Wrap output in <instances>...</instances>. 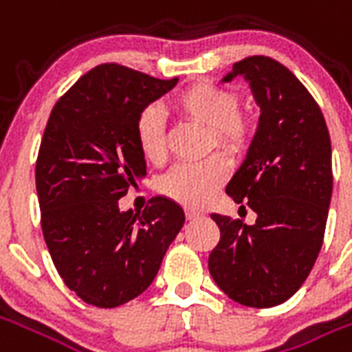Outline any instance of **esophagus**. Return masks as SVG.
Listing matches in <instances>:
<instances>
[{
  "mask_svg": "<svg viewBox=\"0 0 352 352\" xmlns=\"http://www.w3.org/2000/svg\"><path fill=\"white\" fill-rule=\"evenodd\" d=\"M184 214H186L188 221H196V219H199V211H194V209H186Z\"/></svg>",
  "mask_w": 352,
  "mask_h": 352,
  "instance_id": "esophagus-1",
  "label": "esophagus"
}]
</instances>
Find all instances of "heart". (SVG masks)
<instances>
[{
    "mask_svg": "<svg viewBox=\"0 0 352 352\" xmlns=\"http://www.w3.org/2000/svg\"><path fill=\"white\" fill-rule=\"evenodd\" d=\"M171 105L186 120L209 128V146L222 153H245L251 145L252 124L239 109L232 90L213 82H194L177 94ZM135 141L145 160L162 164L168 156V135L160 111L145 107L135 118ZM230 164L222 154L196 164H181L162 177L160 192L186 207H204L226 183Z\"/></svg>",
    "mask_w": 352,
    "mask_h": 352,
    "instance_id": "b5f03b06",
    "label": "heart"
}]
</instances>
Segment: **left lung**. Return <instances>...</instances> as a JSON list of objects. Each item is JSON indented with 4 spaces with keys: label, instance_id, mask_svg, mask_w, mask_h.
Segmentation results:
<instances>
[{
    "label": "left lung",
    "instance_id": "obj_1",
    "mask_svg": "<svg viewBox=\"0 0 352 352\" xmlns=\"http://www.w3.org/2000/svg\"><path fill=\"white\" fill-rule=\"evenodd\" d=\"M237 75L249 80L262 113L226 194L252 209L256 222L211 214L221 239L209 273L234 302L262 309L294 296L315 265L332 198V145L318 103L285 65L249 56L224 80Z\"/></svg>",
    "mask_w": 352,
    "mask_h": 352
}]
</instances>
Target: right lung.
Masks as SVG:
<instances>
[{
	"label": "right lung",
	"mask_w": 352,
	"mask_h": 352,
	"mask_svg": "<svg viewBox=\"0 0 352 352\" xmlns=\"http://www.w3.org/2000/svg\"><path fill=\"white\" fill-rule=\"evenodd\" d=\"M177 80L101 64L49 116L35 164L43 237L60 277L88 305L111 309L145 292L183 228V209L162 196L143 213L118 209L146 175L135 118Z\"/></svg>",
	"instance_id": "obj_1"
}]
</instances>
